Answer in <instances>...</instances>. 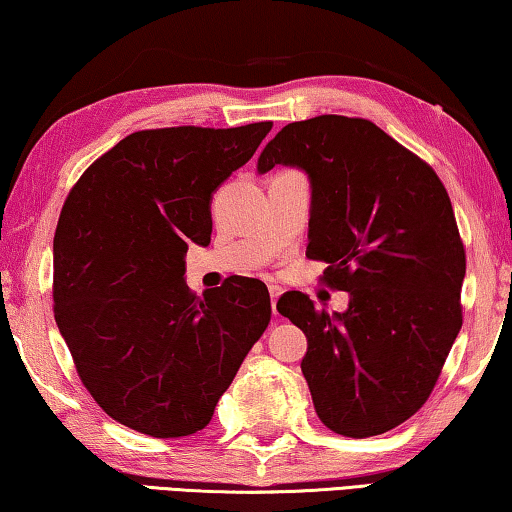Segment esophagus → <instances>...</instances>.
Returning a JSON list of instances; mask_svg holds the SVG:
<instances>
[{
  "instance_id": "obj_1",
  "label": "esophagus",
  "mask_w": 512,
  "mask_h": 512,
  "mask_svg": "<svg viewBox=\"0 0 512 512\" xmlns=\"http://www.w3.org/2000/svg\"><path fill=\"white\" fill-rule=\"evenodd\" d=\"M281 288L279 286H270V297H272V315H276V299L281 297Z\"/></svg>"
}]
</instances>
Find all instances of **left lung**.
<instances>
[{
  "instance_id": "8db88e82",
  "label": "left lung",
  "mask_w": 512,
  "mask_h": 512,
  "mask_svg": "<svg viewBox=\"0 0 512 512\" xmlns=\"http://www.w3.org/2000/svg\"><path fill=\"white\" fill-rule=\"evenodd\" d=\"M311 181L306 256L349 292L345 313L286 292L276 311L308 340L301 372L317 417L347 438L395 429L424 406L463 326L465 249L445 186L370 120L320 115L267 142L258 172Z\"/></svg>"
}]
</instances>
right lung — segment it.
Segmentation results:
<instances>
[{"label":"right lung","instance_id":"right-lung-1","mask_svg":"<svg viewBox=\"0 0 512 512\" xmlns=\"http://www.w3.org/2000/svg\"><path fill=\"white\" fill-rule=\"evenodd\" d=\"M272 122L136 131L81 174L54 236V317L92 399L129 429L183 438L211 422L270 324L247 276L192 295L190 242H211L213 192Z\"/></svg>","mask_w":512,"mask_h":512}]
</instances>
